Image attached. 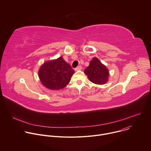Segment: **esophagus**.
I'll list each match as a JSON object with an SVG mask.
<instances>
[{"label":"esophagus","instance_id":"34e87169","mask_svg":"<svg viewBox=\"0 0 151 151\" xmlns=\"http://www.w3.org/2000/svg\"><path fill=\"white\" fill-rule=\"evenodd\" d=\"M82 69V66H78L75 70H76V71H78V70H81Z\"/></svg>","mask_w":151,"mask_h":151}]
</instances>
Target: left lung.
Here are the masks:
<instances>
[{"label": "left lung", "instance_id": "1", "mask_svg": "<svg viewBox=\"0 0 151 151\" xmlns=\"http://www.w3.org/2000/svg\"><path fill=\"white\" fill-rule=\"evenodd\" d=\"M84 73L91 82L98 85L106 83L109 76L108 69L97 57L92 59L89 66L85 69Z\"/></svg>", "mask_w": 151, "mask_h": 151}]
</instances>
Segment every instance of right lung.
<instances>
[{"label":"right lung","mask_w":151,"mask_h":151,"mask_svg":"<svg viewBox=\"0 0 151 151\" xmlns=\"http://www.w3.org/2000/svg\"><path fill=\"white\" fill-rule=\"evenodd\" d=\"M74 73L70 64L60 57L43 64L38 71V76L44 87L51 90H60L69 83Z\"/></svg>","instance_id":"obj_1"}]
</instances>
